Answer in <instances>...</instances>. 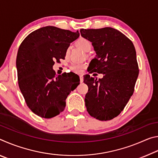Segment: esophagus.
I'll return each instance as SVG.
<instances>
[{"label":"esophagus","instance_id":"1","mask_svg":"<svg viewBox=\"0 0 158 158\" xmlns=\"http://www.w3.org/2000/svg\"><path fill=\"white\" fill-rule=\"evenodd\" d=\"M79 77H80V81L83 82V81H84V79H83V76L82 75H80Z\"/></svg>","mask_w":158,"mask_h":158}]
</instances>
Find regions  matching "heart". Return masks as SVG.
<instances>
[{"label":"heart","mask_w":158,"mask_h":158,"mask_svg":"<svg viewBox=\"0 0 158 158\" xmlns=\"http://www.w3.org/2000/svg\"><path fill=\"white\" fill-rule=\"evenodd\" d=\"M75 45L79 49L83 51L84 52H89L92 48V44L89 40L84 38V37H80L75 42ZM68 51H67L68 53ZM70 68L75 73H81L82 69L84 68V65H80V64L74 63L71 65Z\"/></svg>","instance_id":"obj_1"}]
</instances>
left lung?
<instances>
[{"mask_svg": "<svg viewBox=\"0 0 158 158\" xmlns=\"http://www.w3.org/2000/svg\"><path fill=\"white\" fill-rule=\"evenodd\" d=\"M81 36L92 42L96 53L89 73L103 78L84 76L89 87L85 97L87 111L100 121H109L121 114L132 95L139 75L135 48L129 38L116 29H81Z\"/></svg>", "mask_w": 158, "mask_h": 158, "instance_id": "1", "label": "left lung"}]
</instances>
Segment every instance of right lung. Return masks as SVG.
<instances>
[{"label":"right lung","mask_w":158,"mask_h":158,"mask_svg":"<svg viewBox=\"0 0 158 158\" xmlns=\"http://www.w3.org/2000/svg\"><path fill=\"white\" fill-rule=\"evenodd\" d=\"M79 36L78 31L49 26L32 32L20 44L16 60L19 86L26 105L40 117L51 118L62 112L69 93L79 84L77 74L57 76L53 69Z\"/></svg>","instance_id":"1"}]
</instances>
